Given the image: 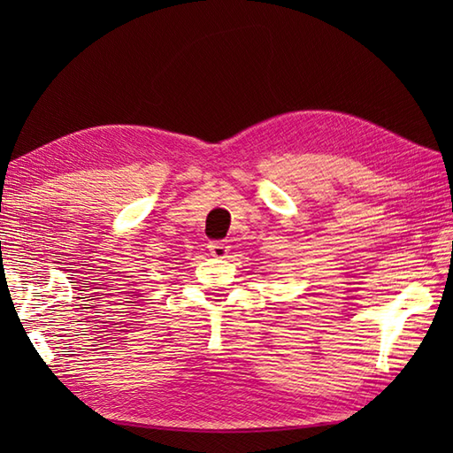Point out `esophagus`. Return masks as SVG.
<instances>
[{
    "mask_svg": "<svg viewBox=\"0 0 453 453\" xmlns=\"http://www.w3.org/2000/svg\"><path fill=\"white\" fill-rule=\"evenodd\" d=\"M208 249H210V253L218 258H226L229 253V245L226 242H210Z\"/></svg>",
    "mask_w": 453,
    "mask_h": 453,
    "instance_id": "obj_1",
    "label": "esophagus"
}]
</instances>
